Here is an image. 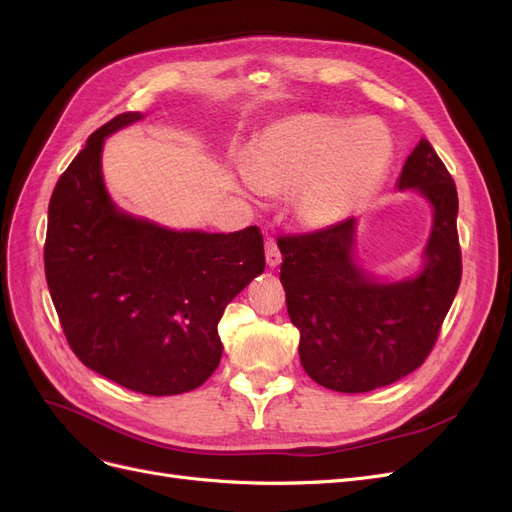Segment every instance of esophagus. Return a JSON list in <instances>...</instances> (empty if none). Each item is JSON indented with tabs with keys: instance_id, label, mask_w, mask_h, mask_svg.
I'll return each mask as SVG.
<instances>
[{
	"instance_id": "34e87169",
	"label": "esophagus",
	"mask_w": 512,
	"mask_h": 512,
	"mask_svg": "<svg viewBox=\"0 0 512 512\" xmlns=\"http://www.w3.org/2000/svg\"><path fill=\"white\" fill-rule=\"evenodd\" d=\"M265 256H267V267L275 269L282 262V254L277 250V243L273 239L265 241Z\"/></svg>"
}]
</instances>
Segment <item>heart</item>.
<instances>
[{"instance_id": "b5f03b06", "label": "heart", "mask_w": 512, "mask_h": 512, "mask_svg": "<svg viewBox=\"0 0 512 512\" xmlns=\"http://www.w3.org/2000/svg\"><path fill=\"white\" fill-rule=\"evenodd\" d=\"M393 153L391 134L374 121L301 113L271 123L245 149L241 168L254 188L297 190L309 228H333L382 188Z\"/></svg>"}]
</instances>
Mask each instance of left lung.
I'll return each mask as SVG.
<instances>
[{
  "label": "left lung",
  "mask_w": 512,
  "mask_h": 512,
  "mask_svg": "<svg viewBox=\"0 0 512 512\" xmlns=\"http://www.w3.org/2000/svg\"><path fill=\"white\" fill-rule=\"evenodd\" d=\"M397 190L421 194L433 213L423 265L404 280H380L363 267L354 218L277 241L301 365L331 391L367 393L421 367L461 282L457 188L425 138L408 156Z\"/></svg>",
  "instance_id": "obj_1"
}]
</instances>
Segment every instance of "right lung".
Here are the masks:
<instances>
[{"label": "right lung", "mask_w": 512, "mask_h": 512, "mask_svg": "<svg viewBox=\"0 0 512 512\" xmlns=\"http://www.w3.org/2000/svg\"><path fill=\"white\" fill-rule=\"evenodd\" d=\"M143 119L123 113L104 123L59 177L44 271L83 365L130 391L164 397L198 389L218 369V322L265 271V247L256 226L228 235L175 230L115 203L102 175L104 141Z\"/></svg>", "instance_id": "obj_1"}]
</instances>
